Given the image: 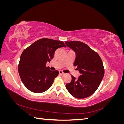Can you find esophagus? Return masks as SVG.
I'll return each instance as SVG.
<instances>
[{"instance_id":"1","label":"esophagus","mask_w":124,"mask_h":124,"mask_svg":"<svg viewBox=\"0 0 124 124\" xmlns=\"http://www.w3.org/2000/svg\"><path fill=\"white\" fill-rule=\"evenodd\" d=\"M59 74L60 75H61V76H62V75H64V73H63L62 71H61V70H60V71H59Z\"/></svg>"}]
</instances>
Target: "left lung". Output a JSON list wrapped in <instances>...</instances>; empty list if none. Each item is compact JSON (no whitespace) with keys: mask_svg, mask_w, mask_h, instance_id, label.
Segmentation results:
<instances>
[{"mask_svg":"<svg viewBox=\"0 0 124 124\" xmlns=\"http://www.w3.org/2000/svg\"><path fill=\"white\" fill-rule=\"evenodd\" d=\"M65 43L76 53L73 65L81 74L78 79L71 75L72 80L66 84V87L75 98H87L96 92L104 77L102 61L96 52L83 42L73 41H66Z\"/></svg>","mask_w":124,"mask_h":124,"instance_id":"8db88e82","label":"left lung"}]
</instances>
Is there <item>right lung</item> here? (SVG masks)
<instances>
[{
  "mask_svg": "<svg viewBox=\"0 0 124 124\" xmlns=\"http://www.w3.org/2000/svg\"><path fill=\"white\" fill-rule=\"evenodd\" d=\"M66 46L62 41L43 38L35 41L24 50L18 69L26 88L33 93H41L51 87L59 72L51 71L46 63L53 58L56 50Z\"/></svg>",
  "mask_w": 124,
  "mask_h": 124,
  "instance_id": "obj_1",
  "label": "right lung"
}]
</instances>
